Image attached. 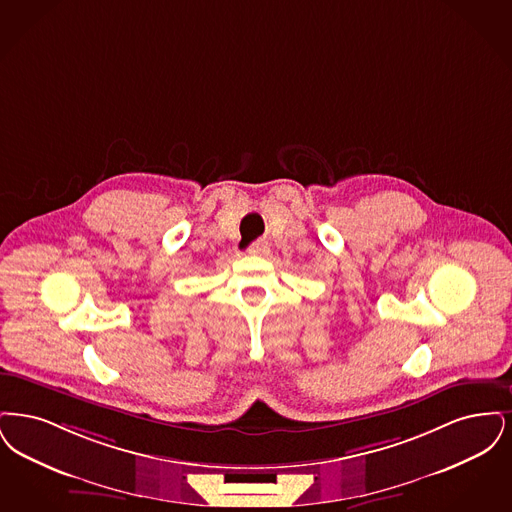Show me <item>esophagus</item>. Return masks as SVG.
Wrapping results in <instances>:
<instances>
[{"mask_svg":"<svg viewBox=\"0 0 512 512\" xmlns=\"http://www.w3.org/2000/svg\"><path fill=\"white\" fill-rule=\"evenodd\" d=\"M267 250H269V245H267V241L264 239H260V241H256V243H252V245L248 246V254H266Z\"/></svg>","mask_w":512,"mask_h":512,"instance_id":"34e87169","label":"esophagus"}]
</instances>
